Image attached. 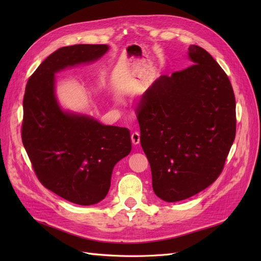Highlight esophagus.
I'll use <instances>...</instances> for the list:
<instances>
[{
  "label": "esophagus",
  "instance_id": "34e87169",
  "mask_svg": "<svg viewBox=\"0 0 261 261\" xmlns=\"http://www.w3.org/2000/svg\"><path fill=\"white\" fill-rule=\"evenodd\" d=\"M132 143L133 145H138L140 143V134L137 132L132 133Z\"/></svg>",
  "mask_w": 261,
  "mask_h": 261
}]
</instances>
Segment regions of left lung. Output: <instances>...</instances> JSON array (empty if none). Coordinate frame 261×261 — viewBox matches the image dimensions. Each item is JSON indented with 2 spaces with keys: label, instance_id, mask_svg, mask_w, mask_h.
<instances>
[{
  "label": "left lung",
  "instance_id": "obj_1",
  "mask_svg": "<svg viewBox=\"0 0 261 261\" xmlns=\"http://www.w3.org/2000/svg\"><path fill=\"white\" fill-rule=\"evenodd\" d=\"M187 53L194 65L160 76L137 109L153 192L168 202L187 199L218 178L236 132L235 97L224 70L198 45Z\"/></svg>",
  "mask_w": 261,
  "mask_h": 261
}]
</instances>
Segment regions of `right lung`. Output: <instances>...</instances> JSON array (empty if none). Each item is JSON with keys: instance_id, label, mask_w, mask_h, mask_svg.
<instances>
[{"instance_id": "add662e5", "label": "right lung", "mask_w": 261, "mask_h": 261, "mask_svg": "<svg viewBox=\"0 0 261 261\" xmlns=\"http://www.w3.org/2000/svg\"><path fill=\"white\" fill-rule=\"evenodd\" d=\"M109 49L108 44H76L57 50L31 75L23 96L21 139L39 180L82 206L106 198L115 164L132 150L130 133L65 110L57 97L55 74L96 62Z\"/></svg>"}]
</instances>
